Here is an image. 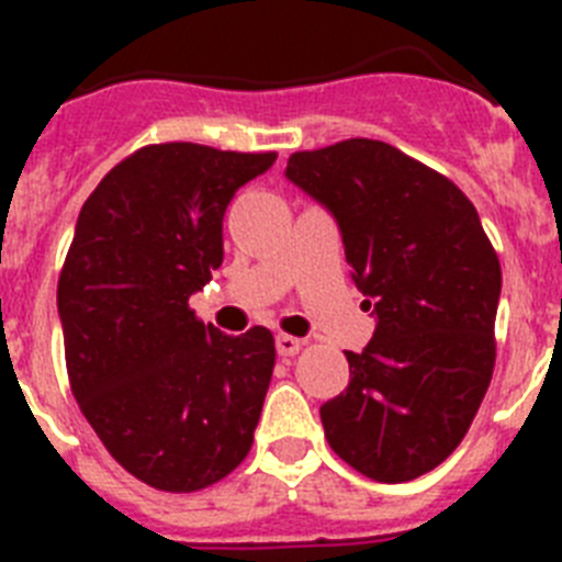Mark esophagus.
<instances>
[{
  "instance_id": "1",
  "label": "esophagus",
  "mask_w": 562,
  "mask_h": 562,
  "mask_svg": "<svg viewBox=\"0 0 562 562\" xmlns=\"http://www.w3.org/2000/svg\"><path fill=\"white\" fill-rule=\"evenodd\" d=\"M276 349H278V355H281V357H292V355H297V351L304 349V340H301V337H292V335H278L276 337Z\"/></svg>"
}]
</instances>
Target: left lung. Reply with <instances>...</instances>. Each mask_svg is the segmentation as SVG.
<instances>
[{
  "instance_id": "1",
  "label": "left lung",
  "mask_w": 562,
  "mask_h": 562,
  "mask_svg": "<svg viewBox=\"0 0 562 562\" xmlns=\"http://www.w3.org/2000/svg\"><path fill=\"white\" fill-rule=\"evenodd\" d=\"M286 180L335 216L376 317L369 346L346 351L349 389L321 405L329 448L382 484L419 479L459 448L493 380L498 256L473 202L389 143L297 151Z\"/></svg>"
}]
</instances>
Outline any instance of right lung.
Listing matches in <instances>:
<instances>
[{
    "label": "right lung",
    "instance_id": "1",
    "mask_svg": "<svg viewBox=\"0 0 562 562\" xmlns=\"http://www.w3.org/2000/svg\"><path fill=\"white\" fill-rule=\"evenodd\" d=\"M276 151L160 143L98 182L58 278L78 408L134 479L196 493L250 453L276 366L270 329L225 335L188 297L220 270L222 220Z\"/></svg>",
    "mask_w": 562,
    "mask_h": 562
}]
</instances>
